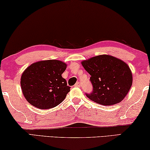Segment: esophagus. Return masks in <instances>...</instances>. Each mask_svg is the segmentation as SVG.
Returning a JSON list of instances; mask_svg holds the SVG:
<instances>
[{
	"label": "esophagus",
	"instance_id": "obj_1",
	"mask_svg": "<svg viewBox=\"0 0 150 150\" xmlns=\"http://www.w3.org/2000/svg\"><path fill=\"white\" fill-rule=\"evenodd\" d=\"M75 87H80V86H81V83H80V82H77V83H75Z\"/></svg>",
	"mask_w": 150,
	"mask_h": 150
}]
</instances>
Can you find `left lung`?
Here are the masks:
<instances>
[{
	"label": "left lung",
	"mask_w": 150,
	"mask_h": 150,
	"mask_svg": "<svg viewBox=\"0 0 150 150\" xmlns=\"http://www.w3.org/2000/svg\"><path fill=\"white\" fill-rule=\"evenodd\" d=\"M91 75L93 89L86 93L92 101L104 106L119 103L128 93L133 83L132 73L121 60L109 55H99L81 62Z\"/></svg>",
	"instance_id": "8db88e82"
}]
</instances>
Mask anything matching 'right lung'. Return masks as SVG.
Returning <instances> with one entry per match:
<instances>
[{
  "label": "right lung",
  "mask_w": 150,
  "mask_h": 150,
  "mask_svg": "<svg viewBox=\"0 0 150 150\" xmlns=\"http://www.w3.org/2000/svg\"><path fill=\"white\" fill-rule=\"evenodd\" d=\"M67 64L57 60L33 63L27 68L21 78L22 92L29 103L40 109L57 106L70 91L62 74Z\"/></svg>",
  "instance_id": "1"
}]
</instances>
